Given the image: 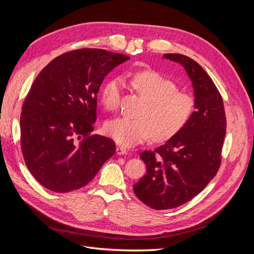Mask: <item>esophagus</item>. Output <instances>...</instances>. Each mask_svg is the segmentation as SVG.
I'll list each match as a JSON object with an SVG mask.
<instances>
[{
    "label": "esophagus",
    "instance_id": "34e87169",
    "mask_svg": "<svg viewBox=\"0 0 254 254\" xmlns=\"http://www.w3.org/2000/svg\"><path fill=\"white\" fill-rule=\"evenodd\" d=\"M115 152H117V155H119V156L126 155L127 149L124 148V147H122V146H119V147H117V150H115Z\"/></svg>",
    "mask_w": 254,
    "mask_h": 254
}]
</instances>
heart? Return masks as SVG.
<instances>
[{"instance_id":"obj_1","label":"heart","mask_w":254,"mask_h":254,"mask_svg":"<svg viewBox=\"0 0 254 254\" xmlns=\"http://www.w3.org/2000/svg\"><path fill=\"white\" fill-rule=\"evenodd\" d=\"M133 89L146 102L141 119L117 118L105 124V132L123 146H133L152 139L163 142L172 139L187 126L194 112V97L177 90L176 83L157 72L145 71L130 79ZM122 83L120 79L107 82L101 92V101L107 110L118 108Z\"/></svg>"}]
</instances>
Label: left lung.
<instances>
[{
  "instance_id": "obj_1",
  "label": "left lung",
  "mask_w": 254,
  "mask_h": 254,
  "mask_svg": "<svg viewBox=\"0 0 254 254\" xmlns=\"http://www.w3.org/2000/svg\"><path fill=\"white\" fill-rule=\"evenodd\" d=\"M163 58L186 70L194 91L195 111L178 134L140 155L146 174L133 190L155 210L186 203L209 184L220 165L227 127L222 97L203 68L181 54H164Z\"/></svg>"
}]
</instances>
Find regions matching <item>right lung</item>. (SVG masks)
I'll list each match as a JSON object with an SVG mask.
<instances>
[{
  "label": "right lung",
  "instance_id": "right-lung-1",
  "mask_svg": "<svg viewBox=\"0 0 254 254\" xmlns=\"http://www.w3.org/2000/svg\"><path fill=\"white\" fill-rule=\"evenodd\" d=\"M128 56L81 49L53 59L37 76L22 107L23 158L41 186L56 193L80 189L115 152V144L92 134L99 87Z\"/></svg>",
  "mask_w": 254,
  "mask_h": 254
}]
</instances>
